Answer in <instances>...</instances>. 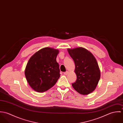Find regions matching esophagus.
<instances>
[{
	"label": "esophagus",
	"instance_id": "esophagus-1",
	"mask_svg": "<svg viewBox=\"0 0 123 123\" xmlns=\"http://www.w3.org/2000/svg\"><path fill=\"white\" fill-rule=\"evenodd\" d=\"M68 73H69V72L67 71L64 72V75H67V74H68Z\"/></svg>",
	"mask_w": 123,
	"mask_h": 123
}]
</instances>
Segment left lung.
<instances>
[{
    "instance_id": "1",
    "label": "left lung",
    "mask_w": 123,
    "mask_h": 123,
    "mask_svg": "<svg viewBox=\"0 0 123 123\" xmlns=\"http://www.w3.org/2000/svg\"><path fill=\"white\" fill-rule=\"evenodd\" d=\"M67 50L75 65L77 80L72 84L73 88L83 95L91 93L97 87L100 78V71L96 58L83 47L69 48Z\"/></svg>"
}]
</instances>
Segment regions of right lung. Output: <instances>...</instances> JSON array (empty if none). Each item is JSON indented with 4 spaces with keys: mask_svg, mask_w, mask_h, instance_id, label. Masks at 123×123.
<instances>
[{
    "mask_svg": "<svg viewBox=\"0 0 123 123\" xmlns=\"http://www.w3.org/2000/svg\"><path fill=\"white\" fill-rule=\"evenodd\" d=\"M58 50L45 47L37 51L29 60L25 71L26 80L35 91L43 92L53 87L60 77L56 57Z\"/></svg>",
    "mask_w": 123,
    "mask_h": 123,
    "instance_id": "1",
    "label": "right lung"
}]
</instances>
